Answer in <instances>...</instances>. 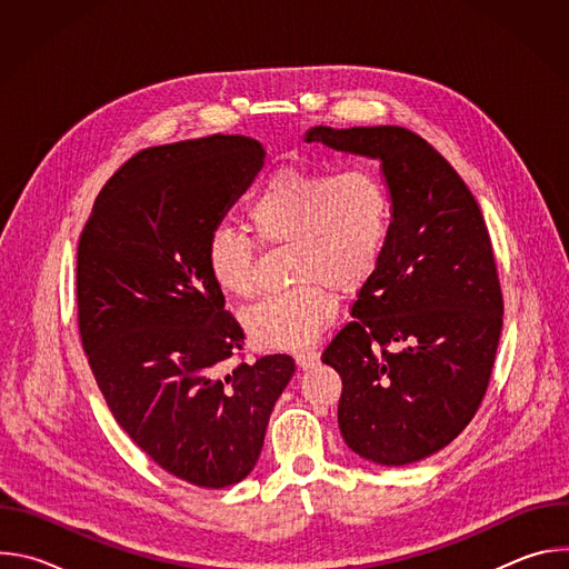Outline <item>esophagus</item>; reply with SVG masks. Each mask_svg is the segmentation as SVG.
Segmentation results:
<instances>
[{
	"instance_id": "obj_1",
	"label": "esophagus",
	"mask_w": 569,
	"mask_h": 569,
	"mask_svg": "<svg viewBox=\"0 0 569 569\" xmlns=\"http://www.w3.org/2000/svg\"><path fill=\"white\" fill-rule=\"evenodd\" d=\"M295 362H297L299 369H310V367H315L319 362V356L315 351H303V353L295 356Z\"/></svg>"
}]
</instances>
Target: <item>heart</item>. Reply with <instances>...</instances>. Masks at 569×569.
<instances>
[{"label": "heart", "mask_w": 569, "mask_h": 569, "mask_svg": "<svg viewBox=\"0 0 569 569\" xmlns=\"http://www.w3.org/2000/svg\"><path fill=\"white\" fill-rule=\"evenodd\" d=\"M391 222V198L378 173L286 167L274 171L246 209V227L261 246H292L297 288L266 297L242 312V327L268 349L310 347L336 315V292L360 286L378 266ZM204 263L222 295L254 290V250L231 229L211 231Z\"/></svg>", "instance_id": "1"}]
</instances>
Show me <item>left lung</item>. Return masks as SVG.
<instances>
[{
	"label": "left lung",
	"instance_id": "left-lung-1",
	"mask_svg": "<svg viewBox=\"0 0 569 569\" xmlns=\"http://www.w3.org/2000/svg\"><path fill=\"white\" fill-rule=\"evenodd\" d=\"M306 143L376 159L391 198L378 266L321 362L342 378L338 423L367 461L405 466L475 417L502 331V292L477 200L448 161L400 126H315Z\"/></svg>",
	"mask_w": 569,
	"mask_h": 569
}]
</instances>
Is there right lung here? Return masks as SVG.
I'll use <instances>...</instances> for the list:
<instances>
[{"label":"right lung","mask_w":569,"mask_h":569,"mask_svg":"<svg viewBox=\"0 0 569 569\" xmlns=\"http://www.w3.org/2000/svg\"><path fill=\"white\" fill-rule=\"evenodd\" d=\"M257 139L213 134L137 152L80 233L78 327L108 408L171 475L222 489L259 461L290 356L229 365L242 329L204 248L263 169Z\"/></svg>","instance_id":"1"}]
</instances>
